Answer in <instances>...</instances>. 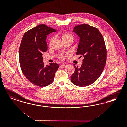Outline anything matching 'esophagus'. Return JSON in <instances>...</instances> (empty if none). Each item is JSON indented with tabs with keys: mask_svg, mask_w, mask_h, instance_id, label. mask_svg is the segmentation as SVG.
<instances>
[{
	"mask_svg": "<svg viewBox=\"0 0 127 127\" xmlns=\"http://www.w3.org/2000/svg\"><path fill=\"white\" fill-rule=\"evenodd\" d=\"M60 66H61V68H64L65 67H66V65H65V64H62V65H61Z\"/></svg>",
	"mask_w": 127,
	"mask_h": 127,
	"instance_id": "esophagus-1",
	"label": "esophagus"
}]
</instances>
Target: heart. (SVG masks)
I'll use <instances>...</instances> for the list:
<instances>
[{"label": "heart", "mask_w": 127, "mask_h": 127, "mask_svg": "<svg viewBox=\"0 0 127 127\" xmlns=\"http://www.w3.org/2000/svg\"><path fill=\"white\" fill-rule=\"evenodd\" d=\"M60 35L61 36V39L63 42L66 41V40L73 41V40H74L73 36L71 34H70L69 33H63V34H60ZM52 40H53V39H51L50 40V44L52 43ZM65 56L66 55L65 54H61L59 55V58L61 60H63L64 59Z\"/></svg>", "instance_id": "obj_1"}]
</instances>
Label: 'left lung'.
I'll return each instance as SVG.
<instances>
[{"instance_id": "1", "label": "left lung", "mask_w": 127, "mask_h": 127, "mask_svg": "<svg viewBox=\"0 0 127 127\" xmlns=\"http://www.w3.org/2000/svg\"><path fill=\"white\" fill-rule=\"evenodd\" d=\"M73 31L80 37L76 54L84 59L80 68L74 64L75 71L71 81L76 86H87L96 81L104 69L106 61L105 41L97 28L87 24L74 27Z\"/></svg>"}]
</instances>
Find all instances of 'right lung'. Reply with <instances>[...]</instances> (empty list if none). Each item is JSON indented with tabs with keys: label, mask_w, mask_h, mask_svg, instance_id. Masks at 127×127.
<instances>
[{
	"label": "right lung",
	"mask_w": 127,
	"mask_h": 127,
	"mask_svg": "<svg viewBox=\"0 0 127 127\" xmlns=\"http://www.w3.org/2000/svg\"><path fill=\"white\" fill-rule=\"evenodd\" d=\"M56 30L40 24L26 32L19 48L20 64L23 74L31 83L40 87L52 83L59 65L50 63L44 66L43 53L47 50V35Z\"/></svg>",
	"instance_id": "1"
}]
</instances>
